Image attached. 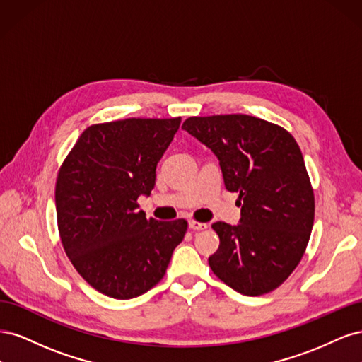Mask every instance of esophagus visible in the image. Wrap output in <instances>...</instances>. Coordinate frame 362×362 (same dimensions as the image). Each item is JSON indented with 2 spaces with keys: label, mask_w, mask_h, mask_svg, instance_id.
Segmentation results:
<instances>
[{
  "label": "esophagus",
  "mask_w": 362,
  "mask_h": 362,
  "mask_svg": "<svg viewBox=\"0 0 362 362\" xmlns=\"http://www.w3.org/2000/svg\"><path fill=\"white\" fill-rule=\"evenodd\" d=\"M189 226L193 229V231H202V229H206L208 225L202 223V222H196V221H190Z\"/></svg>",
  "instance_id": "obj_1"
}]
</instances>
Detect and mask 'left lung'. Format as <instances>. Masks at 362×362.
Returning <instances> with one entry per match:
<instances>
[{
	"instance_id": "1",
	"label": "left lung",
	"mask_w": 362,
	"mask_h": 362,
	"mask_svg": "<svg viewBox=\"0 0 362 362\" xmlns=\"http://www.w3.org/2000/svg\"><path fill=\"white\" fill-rule=\"evenodd\" d=\"M182 129L214 152L226 190L244 204L237 226L211 225L221 238L208 258L213 273L245 296L276 290L298 267L314 225V190L298 141L249 115L192 116Z\"/></svg>"
}]
</instances>
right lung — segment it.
Returning <instances> with one entry per match:
<instances>
[{
  "instance_id": "add662e5",
  "label": "right lung",
  "mask_w": 362,
  "mask_h": 362,
  "mask_svg": "<svg viewBox=\"0 0 362 362\" xmlns=\"http://www.w3.org/2000/svg\"><path fill=\"white\" fill-rule=\"evenodd\" d=\"M181 117H128L87 127L59 169L57 226L80 276L113 299H133L163 279L187 221L139 211Z\"/></svg>"
}]
</instances>
